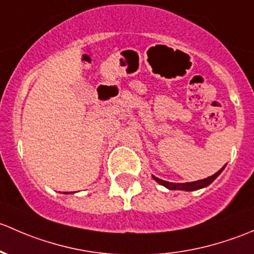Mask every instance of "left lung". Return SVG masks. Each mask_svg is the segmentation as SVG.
I'll use <instances>...</instances> for the list:
<instances>
[{
  "label": "left lung",
  "instance_id": "obj_1",
  "mask_svg": "<svg viewBox=\"0 0 254 254\" xmlns=\"http://www.w3.org/2000/svg\"><path fill=\"white\" fill-rule=\"evenodd\" d=\"M223 170H224V167L223 169L219 170L218 172H215L213 176H209V177H206V179L199 180V181L186 182V184H174V182H167V181H164V180L158 179V177H155V176H153V179L155 180L158 184L164 186V187L169 188V190H187V192H190V190H200V188H204V187H206V186L210 185L211 182H213L214 180H215L216 177L221 174V171H223Z\"/></svg>",
  "mask_w": 254,
  "mask_h": 254
}]
</instances>
